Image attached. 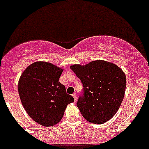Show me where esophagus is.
<instances>
[{
  "label": "esophagus",
  "mask_w": 149,
  "mask_h": 149,
  "mask_svg": "<svg viewBox=\"0 0 149 149\" xmlns=\"http://www.w3.org/2000/svg\"><path fill=\"white\" fill-rule=\"evenodd\" d=\"M73 95V98H74V101H75V102H76V100H77V97H76V95L74 93V94H73V95Z\"/></svg>",
  "instance_id": "esophagus-1"
}]
</instances>
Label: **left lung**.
Listing matches in <instances>:
<instances>
[{"instance_id":"1","label":"left lung","mask_w":149,"mask_h":149,"mask_svg":"<svg viewBox=\"0 0 149 149\" xmlns=\"http://www.w3.org/2000/svg\"><path fill=\"white\" fill-rule=\"evenodd\" d=\"M81 80L83 89L77 107L83 117L93 124H104L120 108L127 79L123 71L110 62L97 60L85 66H70Z\"/></svg>"}]
</instances>
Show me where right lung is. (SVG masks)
<instances>
[{
    "mask_svg": "<svg viewBox=\"0 0 149 149\" xmlns=\"http://www.w3.org/2000/svg\"><path fill=\"white\" fill-rule=\"evenodd\" d=\"M63 69L48 62L37 61L24 70L18 82L21 102L28 115L45 127L59 122L67 105L74 102L59 82Z\"/></svg>",
    "mask_w": 149,
    "mask_h": 149,
    "instance_id": "1",
    "label": "right lung"
}]
</instances>
